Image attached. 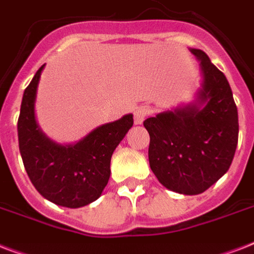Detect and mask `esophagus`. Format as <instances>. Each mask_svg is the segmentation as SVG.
<instances>
[{
  "mask_svg": "<svg viewBox=\"0 0 254 254\" xmlns=\"http://www.w3.org/2000/svg\"><path fill=\"white\" fill-rule=\"evenodd\" d=\"M147 115H149V109H147L146 107L137 108V109L134 111V124L135 125H141Z\"/></svg>",
  "mask_w": 254,
  "mask_h": 254,
  "instance_id": "34e87169",
  "label": "esophagus"
}]
</instances>
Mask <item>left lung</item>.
I'll return each instance as SVG.
<instances>
[{
  "instance_id": "1",
  "label": "left lung",
  "mask_w": 254,
  "mask_h": 254,
  "mask_svg": "<svg viewBox=\"0 0 254 254\" xmlns=\"http://www.w3.org/2000/svg\"><path fill=\"white\" fill-rule=\"evenodd\" d=\"M201 88L186 107L143 121L150 135L149 163L166 189L185 195L204 192L228 171L239 139V116L227 77L197 49Z\"/></svg>"
}]
</instances>
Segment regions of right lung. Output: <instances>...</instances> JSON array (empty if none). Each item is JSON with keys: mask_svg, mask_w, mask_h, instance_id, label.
Here are the masks:
<instances>
[{"mask_svg": "<svg viewBox=\"0 0 254 254\" xmlns=\"http://www.w3.org/2000/svg\"><path fill=\"white\" fill-rule=\"evenodd\" d=\"M38 69L23 92L18 119V142L26 173L37 191L58 205L79 208L99 199L111 177L113 151L133 127V115L96 127L72 145L46 137L35 120Z\"/></svg>", "mask_w": 254, "mask_h": 254, "instance_id": "right-lung-1", "label": "right lung"}]
</instances>
